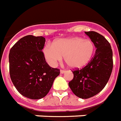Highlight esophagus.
<instances>
[{
    "label": "esophagus",
    "instance_id": "1",
    "mask_svg": "<svg viewBox=\"0 0 121 121\" xmlns=\"http://www.w3.org/2000/svg\"><path fill=\"white\" fill-rule=\"evenodd\" d=\"M65 72H66V71H65V70H60L61 74H64V73H65Z\"/></svg>",
    "mask_w": 121,
    "mask_h": 121
}]
</instances>
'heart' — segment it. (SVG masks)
I'll list each match as a JSON object with an SVG mask.
<instances>
[{"mask_svg": "<svg viewBox=\"0 0 121 121\" xmlns=\"http://www.w3.org/2000/svg\"><path fill=\"white\" fill-rule=\"evenodd\" d=\"M95 46L92 41L80 37L56 40L43 49V54L50 65L54 66L64 57L69 67L78 69L87 65L93 57Z\"/></svg>", "mask_w": 121, "mask_h": 121, "instance_id": "b5f03b06", "label": "heart"}]
</instances>
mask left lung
Instances as JSON below:
<instances>
[{
	"mask_svg": "<svg viewBox=\"0 0 121 121\" xmlns=\"http://www.w3.org/2000/svg\"><path fill=\"white\" fill-rule=\"evenodd\" d=\"M85 33L97 49L85 67L72 71L74 78L69 83L72 92L81 99H88L100 92L108 83L113 69V53L110 43L95 31Z\"/></svg>",
	"mask_w": 121,
	"mask_h": 121,
	"instance_id": "left-lung-1",
	"label": "left lung"
}]
</instances>
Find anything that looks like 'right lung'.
Wrapping results in <instances>:
<instances>
[{"mask_svg":"<svg viewBox=\"0 0 121 121\" xmlns=\"http://www.w3.org/2000/svg\"><path fill=\"white\" fill-rule=\"evenodd\" d=\"M45 42L42 36H26L9 51L11 79L18 92L29 99L44 97L60 73L46 62L42 52Z\"/></svg>","mask_w":121,"mask_h":121,"instance_id":"obj_1","label":"right lung"}]
</instances>
